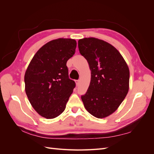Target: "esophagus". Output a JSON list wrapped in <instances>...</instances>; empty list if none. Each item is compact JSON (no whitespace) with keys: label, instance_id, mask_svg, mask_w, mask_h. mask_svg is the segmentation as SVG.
<instances>
[{"label":"esophagus","instance_id":"esophagus-1","mask_svg":"<svg viewBox=\"0 0 154 154\" xmlns=\"http://www.w3.org/2000/svg\"><path fill=\"white\" fill-rule=\"evenodd\" d=\"M75 82H76V85L78 86V85H79V83H80V80H75Z\"/></svg>","mask_w":154,"mask_h":154}]
</instances>
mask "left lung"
Masks as SVG:
<instances>
[{
    "mask_svg": "<svg viewBox=\"0 0 154 154\" xmlns=\"http://www.w3.org/2000/svg\"><path fill=\"white\" fill-rule=\"evenodd\" d=\"M78 48L91 71L89 87L81 97L83 105L94 117H107L117 110L128 92V67L119 51L102 40L80 39Z\"/></svg>",
    "mask_w": 154,
    "mask_h": 154,
    "instance_id": "left-lung-1",
    "label": "left lung"
}]
</instances>
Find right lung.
<instances>
[{"label":"right lung","instance_id":"right-lung-1","mask_svg":"<svg viewBox=\"0 0 154 154\" xmlns=\"http://www.w3.org/2000/svg\"><path fill=\"white\" fill-rule=\"evenodd\" d=\"M76 48L74 39L51 40L37 51L27 67L26 93L32 106L45 118L53 119L63 112L76 86L69 78L66 66Z\"/></svg>","mask_w":154,"mask_h":154}]
</instances>
